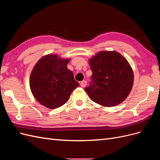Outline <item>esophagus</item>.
Here are the masks:
<instances>
[{"label": "esophagus", "mask_w": 160, "mask_h": 160, "mask_svg": "<svg viewBox=\"0 0 160 160\" xmlns=\"http://www.w3.org/2000/svg\"><path fill=\"white\" fill-rule=\"evenodd\" d=\"M80 85H81V86L82 87V88H85V87L87 85V81H85V80L81 81Z\"/></svg>", "instance_id": "1"}]
</instances>
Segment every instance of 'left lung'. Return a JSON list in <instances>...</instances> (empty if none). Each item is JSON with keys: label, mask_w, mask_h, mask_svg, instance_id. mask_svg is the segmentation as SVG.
Returning a JSON list of instances; mask_svg holds the SVG:
<instances>
[{"label": "left lung", "mask_w": 160, "mask_h": 160, "mask_svg": "<svg viewBox=\"0 0 160 160\" xmlns=\"http://www.w3.org/2000/svg\"><path fill=\"white\" fill-rule=\"evenodd\" d=\"M90 85L85 91L94 102L104 107L122 103L129 94L133 72L128 61L116 51H101L89 60Z\"/></svg>", "instance_id": "obj_1"}]
</instances>
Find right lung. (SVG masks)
Here are the masks:
<instances>
[{"mask_svg":"<svg viewBox=\"0 0 160 160\" xmlns=\"http://www.w3.org/2000/svg\"><path fill=\"white\" fill-rule=\"evenodd\" d=\"M69 59L48 55L39 59L32 71L30 88L35 99L42 105L56 109L64 105L79 84L67 69Z\"/></svg>","mask_w":160,"mask_h":160,"instance_id":"right-lung-1","label":"right lung"}]
</instances>
